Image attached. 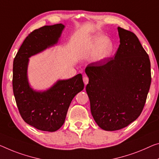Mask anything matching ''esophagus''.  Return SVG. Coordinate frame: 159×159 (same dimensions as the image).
I'll list each match as a JSON object with an SVG mask.
<instances>
[{
  "label": "esophagus",
  "mask_w": 159,
  "mask_h": 159,
  "mask_svg": "<svg viewBox=\"0 0 159 159\" xmlns=\"http://www.w3.org/2000/svg\"><path fill=\"white\" fill-rule=\"evenodd\" d=\"M83 82H84L85 85H87L88 84V82H89V78H88L87 76H84L83 77Z\"/></svg>",
  "instance_id": "34e87169"
}]
</instances>
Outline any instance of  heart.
Masks as SVG:
<instances>
[{
  "mask_svg": "<svg viewBox=\"0 0 159 159\" xmlns=\"http://www.w3.org/2000/svg\"><path fill=\"white\" fill-rule=\"evenodd\" d=\"M114 49L113 41L104 35H97L88 40L80 49L83 57H92L94 62H102L111 55Z\"/></svg>",
  "mask_w": 159,
  "mask_h": 159,
  "instance_id": "obj_1",
  "label": "heart"
}]
</instances>
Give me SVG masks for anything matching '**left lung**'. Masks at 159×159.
<instances>
[{
    "instance_id": "8db88e82",
    "label": "left lung",
    "mask_w": 159,
    "mask_h": 159,
    "mask_svg": "<svg viewBox=\"0 0 159 159\" xmlns=\"http://www.w3.org/2000/svg\"><path fill=\"white\" fill-rule=\"evenodd\" d=\"M117 29L120 45L114 57L91 63L85 69L92 115L105 131L119 130L138 118L151 82L149 57L138 38Z\"/></svg>"
}]
</instances>
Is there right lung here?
Instances as JSON below:
<instances>
[{"label": "right lung", "instance_id": "obj_1", "mask_svg": "<svg viewBox=\"0 0 159 159\" xmlns=\"http://www.w3.org/2000/svg\"><path fill=\"white\" fill-rule=\"evenodd\" d=\"M65 25H45L29 34L13 60V89L22 118L41 131L53 132L64 124L72 100L84 87L81 74L68 80H59L44 91L32 88L28 67L30 57L57 45Z\"/></svg>", "mask_w": 159, "mask_h": 159}]
</instances>
